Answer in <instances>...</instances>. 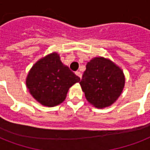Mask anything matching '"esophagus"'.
<instances>
[{"label":"esophagus","instance_id":"obj_1","mask_svg":"<svg viewBox=\"0 0 150 150\" xmlns=\"http://www.w3.org/2000/svg\"><path fill=\"white\" fill-rule=\"evenodd\" d=\"M75 75H77L78 77H79L80 79H82V73L80 71H75Z\"/></svg>","mask_w":150,"mask_h":150}]
</instances>
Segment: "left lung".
Segmentation results:
<instances>
[{
	"mask_svg": "<svg viewBox=\"0 0 150 150\" xmlns=\"http://www.w3.org/2000/svg\"><path fill=\"white\" fill-rule=\"evenodd\" d=\"M125 75L111 61L95 57L88 62L79 82L86 100L98 108L109 107L121 95Z\"/></svg>",
	"mask_w": 150,
	"mask_h": 150,
	"instance_id": "8db88e82",
	"label": "left lung"
}]
</instances>
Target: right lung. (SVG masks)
I'll list each match as a JSON object with an SVG mask.
<instances>
[{
    "mask_svg": "<svg viewBox=\"0 0 150 150\" xmlns=\"http://www.w3.org/2000/svg\"><path fill=\"white\" fill-rule=\"evenodd\" d=\"M80 78L64 66L57 53L37 61L29 71L26 86L30 93L41 104L54 107L65 100L71 86Z\"/></svg>",
    "mask_w": 150,
    "mask_h": 150,
    "instance_id": "add662e5",
    "label": "right lung"
}]
</instances>
